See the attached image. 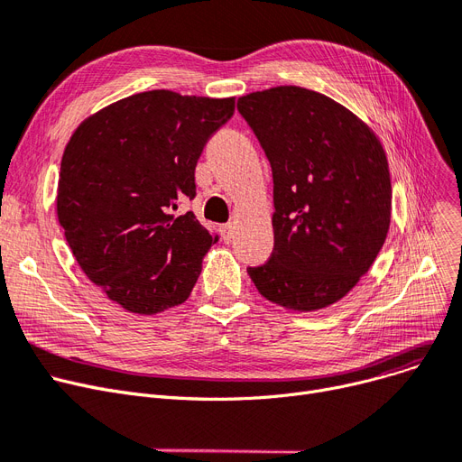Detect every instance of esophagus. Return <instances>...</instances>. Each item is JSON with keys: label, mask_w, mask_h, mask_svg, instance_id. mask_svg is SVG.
Listing matches in <instances>:
<instances>
[{"label": "esophagus", "mask_w": 462, "mask_h": 462, "mask_svg": "<svg viewBox=\"0 0 462 462\" xmlns=\"http://www.w3.org/2000/svg\"><path fill=\"white\" fill-rule=\"evenodd\" d=\"M218 230H220V236H223V242L225 244H232L234 242V226L230 223L223 225Z\"/></svg>", "instance_id": "1"}]
</instances>
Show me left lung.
Returning <instances> with one entry per match:
<instances>
[{
    "label": "left lung",
    "instance_id": "left-lung-1",
    "mask_svg": "<svg viewBox=\"0 0 462 462\" xmlns=\"http://www.w3.org/2000/svg\"><path fill=\"white\" fill-rule=\"evenodd\" d=\"M273 177V253L249 266L270 302L313 311L344 298L385 244L387 156L374 132L325 94L275 87L237 99Z\"/></svg>",
    "mask_w": 462,
    "mask_h": 462
}]
</instances>
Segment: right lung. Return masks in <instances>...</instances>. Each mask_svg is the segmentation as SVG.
Returning a JSON list of instances; mask_svg holds the SVG:
<instances>
[{"label":"right lung","instance_id":"add662e5","mask_svg":"<svg viewBox=\"0 0 462 462\" xmlns=\"http://www.w3.org/2000/svg\"><path fill=\"white\" fill-rule=\"evenodd\" d=\"M234 115V97L134 94L97 111L66 145L58 223L94 285L132 313L183 304L211 236L192 211L194 170L208 139Z\"/></svg>","mask_w":462,"mask_h":462}]
</instances>
